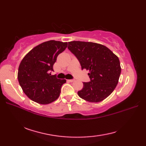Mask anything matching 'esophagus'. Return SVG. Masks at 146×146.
<instances>
[{
	"mask_svg": "<svg viewBox=\"0 0 146 146\" xmlns=\"http://www.w3.org/2000/svg\"><path fill=\"white\" fill-rule=\"evenodd\" d=\"M68 81L70 82H73L74 81H75V80H68Z\"/></svg>",
	"mask_w": 146,
	"mask_h": 146,
	"instance_id": "obj_1",
	"label": "esophagus"
}]
</instances>
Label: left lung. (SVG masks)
Segmentation results:
<instances>
[{
  "label": "left lung",
  "instance_id": "left-lung-1",
  "mask_svg": "<svg viewBox=\"0 0 146 146\" xmlns=\"http://www.w3.org/2000/svg\"><path fill=\"white\" fill-rule=\"evenodd\" d=\"M68 48L78 59L82 69L89 71L90 82H83L78 95L90 102H100L108 97L119 82V59L109 49L92 42L71 41Z\"/></svg>",
  "mask_w": 146,
  "mask_h": 146
}]
</instances>
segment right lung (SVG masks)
I'll list each match as a JSON object with an SVG mask.
<instances>
[{"instance_id": "right-lung-1", "label": "right lung", "mask_w": 146, "mask_h": 146, "mask_svg": "<svg viewBox=\"0 0 146 146\" xmlns=\"http://www.w3.org/2000/svg\"><path fill=\"white\" fill-rule=\"evenodd\" d=\"M68 42L46 41L32 49L21 61L18 69L19 83L27 97L39 104L55 101L66 80L51 75L58 56L65 50Z\"/></svg>"}]
</instances>
